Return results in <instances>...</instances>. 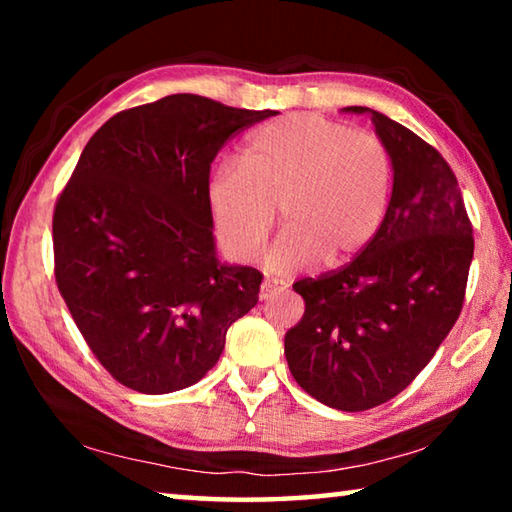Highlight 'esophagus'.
<instances>
[{"label":"esophagus","instance_id":"34e87169","mask_svg":"<svg viewBox=\"0 0 512 512\" xmlns=\"http://www.w3.org/2000/svg\"><path fill=\"white\" fill-rule=\"evenodd\" d=\"M284 289H287V287H284L282 282L264 280L262 291H259V298H262V300H271V298H275V296H280V293H282Z\"/></svg>","mask_w":512,"mask_h":512}]
</instances>
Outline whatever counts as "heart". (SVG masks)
Returning a JSON list of instances; mask_svg holds the SVG:
<instances>
[{"mask_svg": "<svg viewBox=\"0 0 512 512\" xmlns=\"http://www.w3.org/2000/svg\"><path fill=\"white\" fill-rule=\"evenodd\" d=\"M393 194V158L381 137L352 131L314 112L259 126L239 164L221 162L205 185L219 244L248 259L264 244L280 210L284 232L268 250L275 273L336 266L377 235Z\"/></svg>", "mask_w": 512, "mask_h": 512, "instance_id": "1", "label": "heart"}]
</instances>
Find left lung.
Returning a JSON list of instances; mask_svg holds the SVG:
<instances>
[{"instance_id": "1", "label": "left lung", "mask_w": 512, "mask_h": 512, "mask_svg": "<svg viewBox=\"0 0 512 512\" xmlns=\"http://www.w3.org/2000/svg\"><path fill=\"white\" fill-rule=\"evenodd\" d=\"M368 112L393 158V194L377 235L336 271L302 277L305 316L284 336L293 379L339 411L400 395L461 316L474 255L472 221L452 167L431 144Z\"/></svg>"}]
</instances>
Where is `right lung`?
<instances>
[{"instance_id":"right-lung-1","label":"right lung","mask_w":512,"mask_h":512,"mask_svg":"<svg viewBox=\"0 0 512 512\" xmlns=\"http://www.w3.org/2000/svg\"><path fill=\"white\" fill-rule=\"evenodd\" d=\"M275 110L171 94L110 117L54 207V275L94 357L119 384H196L257 305L262 273L216 259L205 185L228 140Z\"/></svg>"}]
</instances>
